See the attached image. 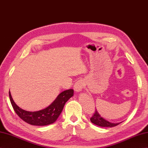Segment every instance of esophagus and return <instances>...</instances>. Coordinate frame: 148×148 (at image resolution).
<instances>
[{"instance_id":"1","label":"esophagus","mask_w":148,"mask_h":148,"mask_svg":"<svg viewBox=\"0 0 148 148\" xmlns=\"http://www.w3.org/2000/svg\"><path fill=\"white\" fill-rule=\"evenodd\" d=\"M83 82L82 80H78L76 82L74 85V90L75 91H77V92H79V91H81L83 90Z\"/></svg>"}]
</instances>
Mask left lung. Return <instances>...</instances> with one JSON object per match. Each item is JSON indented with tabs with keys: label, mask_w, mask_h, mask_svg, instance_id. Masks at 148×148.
I'll list each match as a JSON object with an SVG mask.
<instances>
[{
	"label": "left lung",
	"mask_w": 148,
	"mask_h": 148,
	"mask_svg": "<svg viewBox=\"0 0 148 148\" xmlns=\"http://www.w3.org/2000/svg\"><path fill=\"white\" fill-rule=\"evenodd\" d=\"M90 121L91 123L95 124V125L101 127H114L121 123H114L109 122L108 121H107L106 119L103 118L99 114L97 110H95L93 116H91V118H90Z\"/></svg>",
	"instance_id": "left-lung-1"
}]
</instances>
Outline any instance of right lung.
I'll use <instances>...</instances> for the list:
<instances>
[{"label":"right lung","instance_id":"right-lung-1","mask_svg":"<svg viewBox=\"0 0 148 148\" xmlns=\"http://www.w3.org/2000/svg\"><path fill=\"white\" fill-rule=\"evenodd\" d=\"M73 95V89L63 91L50 105L43 110L32 112L23 110L16 105L9 91L10 100L15 112L22 120L34 126H46L55 122L62 113L65 104Z\"/></svg>","mask_w":148,"mask_h":148}]
</instances>
